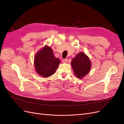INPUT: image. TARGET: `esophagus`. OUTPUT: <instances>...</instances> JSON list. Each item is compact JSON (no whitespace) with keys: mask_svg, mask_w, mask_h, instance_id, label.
<instances>
[{"mask_svg":"<svg viewBox=\"0 0 124 124\" xmlns=\"http://www.w3.org/2000/svg\"><path fill=\"white\" fill-rule=\"evenodd\" d=\"M67 62H68V59H67V58H66V59H63L62 60V62L63 63H66Z\"/></svg>","mask_w":124,"mask_h":124,"instance_id":"1","label":"esophagus"}]
</instances>
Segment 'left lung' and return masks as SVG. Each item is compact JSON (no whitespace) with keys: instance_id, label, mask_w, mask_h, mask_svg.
<instances>
[{"instance_id":"8db88e82","label":"left lung","mask_w":124,"mask_h":124,"mask_svg":"<svg viewBox=\"0 0 124 124\" xmlns=\"http://www.w3.org/2000/svg\"><path fill=\"white\" fill-rule=\"evenodd\" d=\"M91 65L89 57L83 52L78 53L71 61L74 73L78 78H82L89 72Z\"/></svg>"}]
</instances>
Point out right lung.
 Listing matches in <instances>:
<instances>
[{
	"label": "right lung",
	"mask_w": 124,
	"mask_h": 124,
	"mask_svg": "<svg viewBox=\"0 0 124 124\" xmlns=\"http://www.w3.org/2000/svg\"><path fill=\"white\" fill-rule=\"evenodd\" d=\"M60 63L59 59L54 55L52 48L47 46L37 52L34 59L36 72L43 78L54 74Z\"/></svg>",
	"instance_id": "obj_1"
}]
</instances>
